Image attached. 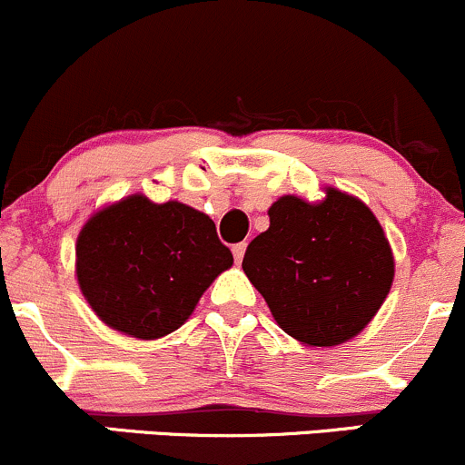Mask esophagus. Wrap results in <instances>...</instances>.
<instances>
[{
    "mask_svg": "<svg viewBox=\"0 0 465 465\" xmlns=\"http://www.w3.org/2000/svg\"><path fill=\"white\" fill-rule=\"evenodd\" d=\"M245 250H247V242H238V245L232 247L233 259H236V262L242 261V256H245Z\"/></svg>",
    "mask_w": 465,
    "mask_h": 465,
    "instance_id": "obj_1",
    "label": "esophagus"
}]
</instances>
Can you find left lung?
I'll use <instances>...</instances> for the list:
<instances>
[{
	"mask_svg": "<svg viewBox=\"0 0 465 465\" xmlns=\"http://www.w3.org/2000/svg\"><path fill=\"white\" fill-rule=\"evenodd\" d=\"M270 229L247 245L242 270L276 323L308 346L358 335L393 281V256L367 204L337 189L311 204L283 195L267 211Z\"/></svg>",
	"mask_w": 465,
	"mask_h": 465,
	"instance_id": "obj_1",
	"label": "left lung"
}]
</instances>
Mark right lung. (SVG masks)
<instances>
[{
  "mask_svg": "<svg viewBox=\"0 0 465 465\" xmlns=\"http://www.w3.org/2000/svg\"><path fill=\"white\" fill-rule=\"evenodd\" d=\"M232 262L209 215L143 195L98 211L76 242V274L89 306L107 326L139 340L180 328Z\"/></svg>",
  "mask_w": 465,
  "mask_h": 465,
  "instance_id": "right-lung-1",
  "label": "right lung"
}]
</instances>
